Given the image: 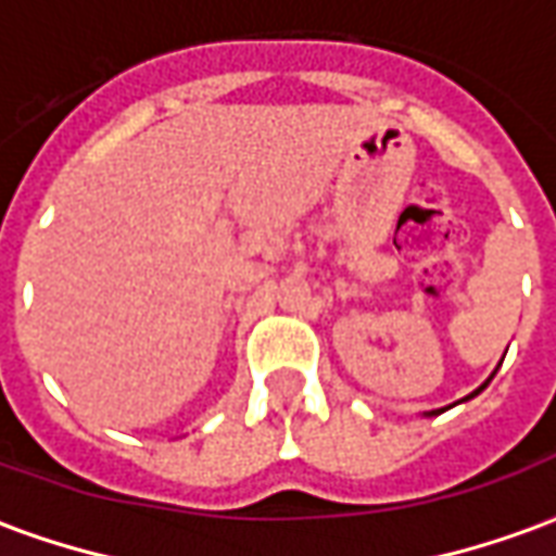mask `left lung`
I'll return each instance as SVG.
<instances>
[{
	"mask_svg": "<svg viewBox=\"0 0 556 556\" xmlns=\"http://www.w3.org/2000/svg\"><path fill=\"white\" fill-rule=\"evenodd\" d=\"M491 378H494V375H491ZM491 378H489V381H491ZM489 381H485V384H482V387H477V390H473V393H470V396H467V399L479 396V393H482V390H485V387H489ZM441 410H443V408H441ZM441 410H431V414H441ZM431 414H429V417H431Z\"/></svg>",
	"mask_w": 556,
	"mask_h": 556,
	"instance_id": "1",
	"label": "left lung"
}]
</instances>
